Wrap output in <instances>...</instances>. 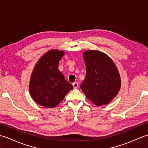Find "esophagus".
Listing matches in <instances>:
<instances>
[{"label":"esophagus","instance_id":"obj_1","mask_svg":"<svg viewBox=\"0 0 148 148\" xmlns=\"http://www.w3.org/2000/svg\"><path fill=\"white\" fill-rule=\"evenodd\" d=\"M72 86H73L74 88H78V86H79V84H78L77 82H74L72 83Z\"/></svg>","mask_w":148,"mask_h":148}]
</instances>
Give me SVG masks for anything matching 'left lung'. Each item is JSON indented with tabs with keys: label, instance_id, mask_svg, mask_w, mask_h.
Listing matches in <instances>:
<instances>
[{
	"label": "left lung",
	"instance_id": "1",
	"mask_svg": "<svg viewBox=\"0 0 148 148\" xmlns=\"http://www.w3.org/2000/svg\"><path fill=\"white\" fill-rule=\"evenodd\" d=\"M86 77L81 89L94 104L101 106L111 101L121 87L119 72L111 58L105 53L88 50L83 54Z\"/></svg>",
	"mask_w": 148,
	"mask_h": 148
}]
</instances>
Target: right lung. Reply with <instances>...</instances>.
<instances>
[{
    "instance_id": "right-lung-1",
    "label": "right lung",
    "mask_w": 148,
    "mask_h": 148,
    "mask_svg": "<svg viewBox=\"0 0 148 148\" xmlns=\"http://www.w3.org/2000/svg\"><path fill=\"white\" fill-rule=\"evenodd\" d=\"M64 52L50 50L36 64L30 77L29 90L35 102L46 108H55L73 88L58 70Z\"/></svg>"
}]
</instances>
